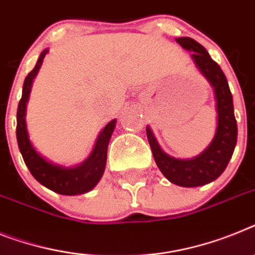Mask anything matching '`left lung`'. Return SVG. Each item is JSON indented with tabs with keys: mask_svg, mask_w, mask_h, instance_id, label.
Here are the masks:
<instances>
[{
	"mask_svg": "<svg viewBox=\"0 0 255 255\" xmlns=\"http://www.w3.org/2000/svg\"><path fill=\"white\" fill-rule=\"evenodd\" d=\"M176 42L185 50L192 51L190 57L194 65L213 88L218 113L217 131L209 146L190 159L175 158L166 153L158 144L149 126L146 127V134L154 160L164 177L179 187L194 188L211 183L223 174L236 146L237 123L228 81L219 65L193 38L179 37Z\"/></svg>",
	"mask_w": 255,
	"mask_h": 255,
	"instance_id": "left-lung-1",
	"label": "left lung"
}]
</instances>
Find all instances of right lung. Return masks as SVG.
I'll return each instance as SVG.
<instances>
[{
	"instance_id": "1",
	"label": "right lung",
	"mask_w": 255,
	"mask_h": 255,
	"mask_svg": "<svg viewBox=\"0 0 255 255\" xmlns=\"http://www.w3.org/2000/svg\"><path fill=\"white\" fill-rule=\"evenodd\" d=\"M48 51L49 49L41 51L35 68L27 75L24 84H23L22 98L19 101L18 113H16V140H18L19 150L22 153L25 166L28 167L32 176L35 177L38 183L58 194L78 196V194H84L92 190L97 185L98 181L101 180L105 167H106L109 141L114 132L117 119H113L105 126L104 129L97 136V140L89 157L80 164L66 167L63 164L51 162L38 153L29 140L27 123H25V113H27V104L29 100L32 83L41 67L42 61Z\"/></svg>"
}]
</instances>
